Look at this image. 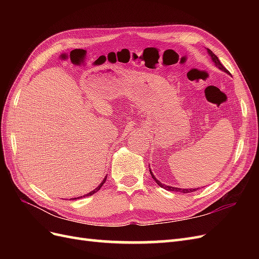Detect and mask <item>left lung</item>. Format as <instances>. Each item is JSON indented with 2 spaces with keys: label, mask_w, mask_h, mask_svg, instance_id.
Wrapping results in <instances>:
<instances>
[{
  "label": "left lung",
  "mask_w": 259,
  "mask_h": 259,
  "mask_svg": "<svg viewBox=\"0 0 259 259\" xmlns=\"http://www.w3.org/2000/svg\"><path fill=\"white\" fill-rule=\"evenodd\" d=\"M207 50V54H208V56L211 58V60H213V62L215 64V66L219 69V70H222V71H224V72H226L227 74H229V72L227 71V69L221 64V61H219V59H218V57L216 56V55L211 52L209 49H206ZM149 170H150V174H151V176H152V178L154 179V182L158 184L161 188H163V189H165V190H168V191H176V192H183V193H188V192H193V191H195L197 189H195V188H190V189H183V188H177V187H170V186H166V185H164V184H162L161 182H159L158 179L155 178V176L152 174V170L149 168Z\"/></svg>",
  "instance_id": "obj_1"
}]
</instances>
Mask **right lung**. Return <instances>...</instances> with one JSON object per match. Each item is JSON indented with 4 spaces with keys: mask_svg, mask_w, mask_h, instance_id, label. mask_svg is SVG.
<instances>
[{
    "mask_svg": "<svg viewBox=\"0 0 259 259\" xmlns=\"http://www.w3.org/2000/svg\"><path fill=\"white\" fill-rule=\"evenodd\" d=\"M106 180H107V176H106V177L104 178V180H103V182H101V183H100V185H99V186H98L97 188H95V189H94V190H92V191H91V192H89L88 194H84V195H83V197H90V195H92V194H94V193H96V192H97V191H98V190L100 189V188H101V187H103V185L105 184V182H106ZM81 198H82V197H77V198H74V199H71V200H76V199H81Z\"/></svg>",
    "mask_w": 259,
    "mask_h": 259,
    "instance_id": "1",
    "label": "right lung"
}]
</instances>
